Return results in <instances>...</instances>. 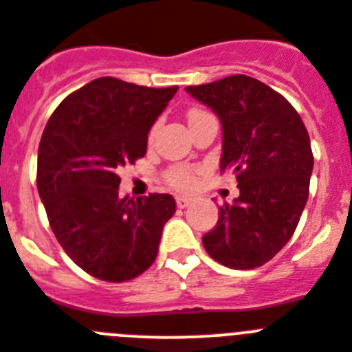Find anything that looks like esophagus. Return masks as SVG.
I'll return each mask as SVG.
<instances>
[{
  "instance_id": "1",
  "label": "esophagus",
  "mask_w": 352,
  "mask_h": 352,
  "mask_svg": "<svg viewBox=\"0 0 352 352\" xmlns=\"http://www.w3.org/2000/svg\"><path fill=\"white\" fill-rule=\"evenodd\" d=\"M175 201H177V207L186 208L189 204H191V198H188V196H177Z\"/></svg>"
}]
</instances>
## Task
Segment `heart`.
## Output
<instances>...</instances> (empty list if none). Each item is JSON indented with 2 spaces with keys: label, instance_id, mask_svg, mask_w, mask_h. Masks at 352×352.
<instances>
[{
  "label": "heart",
  "instance_id": "b5f03b06",
  "mask_svg": "<svg viewBox=\"0 0 352 352\" xmlns=\"http://www.w3.org/2000/svg\"><path fill=\"white\" fill-rule=\"evenodd\" d=\"M205 113L207 112H204V110H191L188 113V121H195V119H198L199 116H205ZM153 135L154 131L151 133V138H153ZM166 180H168L170 186H173L177 189H189L195 184V172L191 168H188V166H173L166 173Z\"/></svg>",
  "mask_w": 352,
  "mask_h": 352
}]
</instances>
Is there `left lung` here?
I'll use <instances>...</instances> for the list:
<instances>
[{"label": "left lung", "instance_id": "left-lung-1", "mask_svg": "<svg viewBox=\"0 0 352 352\" xmlns=\"http://www.w3.org/2000/svg\"><path fill=\"white\" fill-rule=\"evenodd\" d=\"M186 91L219 117L221 170L235 173L240 191L204 235L205 251L228 268L261 267L289 242L309 198L314 156L305 124L286 98L247 75Z\"/></svg>", "mask_w": 352, "mask_h": 352}]
</instances>
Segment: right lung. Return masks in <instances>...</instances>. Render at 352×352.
I'll use <instances>...</instances> for the list:
<instances>
[{
    "instance_id": "right-lung-1",
    "label": "right lung",
    "mask_w": 352,
    "mask_h": 352,
    "mask_svg": "<svg viewBox=\"0 0 352 352\" xmlns=\"http://www.w3.org/2000/svg\"><path fill=\"white\" fill-rule=\"evenodd\" d=\"M177 89L96 78L66 96L43 129L38 192L58 242L93 277L124 283L156 259L175 199L121 198L119 170L145 156L148 131Z\"/></svg>"
}]
</instances>
